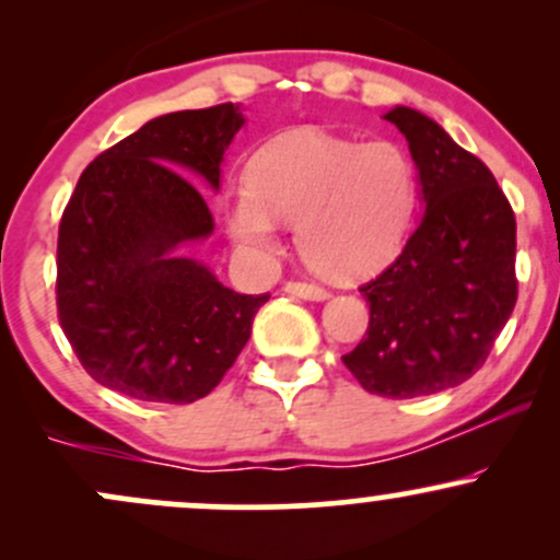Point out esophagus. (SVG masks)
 Masks as SVG:
<instances>
[{
  "mask_svg": "<svg viewBox=\"0 0 560 560\" xmlns=\"http://www.w3.org/2000/svg\"><path fill=\"white\" fill-rule=\"evenodd\" d=\"M287 292L294 294V298H302V300H326L329 298V292H326L320 284H311V281H287Z\"/></svg>",
  "mask_w": 560,
  "mask_h": 560,
  "instance_id": "esophagus-1",
  "label": "esophagus"
}]
</instances>
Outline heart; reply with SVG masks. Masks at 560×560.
Returning <instances> with one entry per match:
<instances>
[{
    "label": "heart",
    "mask_w": 560,
    "mask_h": 560,
    "mask_svg": "<svg viewBox=\"0 0 560 560\" xmlns=\"http://www.w3.org/2000/svg\"><path fill=\"white\" fill-rule=\"evenodd\" d=\"M419 173L400 144L298 131L249 160L229 231L249 253H273L276 223L298 226L302 260L329 279H361L400 249Z\"/></svg>",
    "instance_id": "obj_1"
}]
</instances>
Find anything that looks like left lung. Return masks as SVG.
Masks as SVG:
<instances>
[{
	"mask_svg": "<svg viewBox=\"0 0 560 560\" xmlns=\"http://www.w3.org/2000/svg\"><path fill=\"white\" fill-rule=\"evenodd\" d=\"M405 133L427 213L402 253L361 284L369 329L342 355L371 395L408 400L485 365L518 298L516 215L492 171L427 115H384Z\"/></svg>",
	"mask_w": 560,
	"mask_h": 560,
	"instance_id": "obj_1",
	"label": "left lung"
}]
</instances>
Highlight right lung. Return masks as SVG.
Returning <instances> with one entry per match:
<instances>
[{
    "mask_svg": "<svg viewBox=\"0 0 560 560\" xmlns=\"http://www.w3.org/2000/svg\"><path fill=\"white\" fill-rule=\"evenodd\" d=\"M244 124L231 102L160 115L94 158L57 234V318L94 382L186 405L218 387L268 294L223 287L173 249L215 229L205 195Z\"/></svg>",
    "mask_w": 560,
    "mask_h": 560,
    "instance_id": "obj_1",
    "label": "right lung"
}]
</instances>
